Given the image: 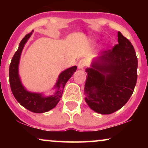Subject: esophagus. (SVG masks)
Instances as JSON below:
<instances>
[{
  "mask_svg": "<svg viewBox=\"0 0 148 148\" xmlns=\"http://www.w3.org/2000/svg\"><path fill=\"white\" fill-rule=\"evenodd\" d=\"M87 64V60L86 59H82L79 60V62H78V69H83L84 68V66Z\"/></svg>",
  "mask_w": 148,
  "mask_h": 148,
  "instance_id": "34e87169",
  "label": "esophagus"
}]
</instances>
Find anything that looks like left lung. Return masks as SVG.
Instances as JSON below:
<instances>
[{
    "mask_svg": "<svg viewBox=\"0 0 148 148\" xmlns=\"http://www.w3.org/2000/svg\"><path fill=\"white\" fill-rule=\"evenodd\" d=\"M119 44L92 60L85 84V100L101 114L121 109L129 100L136 85L137 58L130 41L118 32Z\"/></svg>",
    "mask_w": 148,
    "mask_h": 148,
    "instance_id": "1",
    "label": "left lung"
}]
</instances>
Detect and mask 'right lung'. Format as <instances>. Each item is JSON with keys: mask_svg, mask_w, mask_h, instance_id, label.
I'll list each match as a JSON object with an SVG mask.
<instances>
[{"mask_svg": "<svg viewBox=\"0 0 148 148\" xmlns=\"http://www.w3.org/2000/svg\"><path fill=\"white\" fill-rule=\"evenodd\" d=\"M33 31L24 37L20 42L18 50L14 54L9 66V82L13 96L17 102L27 110L36 113L48 112L56 106L61 98L66 83L76 71L77 66L68 68L60 73L55 86V92L51 96H46L43 93L31 92L22 84L19 75V64L24 46L31 37Z\"/></svg>", "mask_w": 148, "mask_h": 148, "instance_id": "right-lung-1", "label": "right lung"}]
</instances>
